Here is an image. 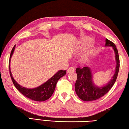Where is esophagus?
Segmentation results:
<instances>
[{
  "mask_svg": "<svg viewBox=\"0 0 129 129\" xmlns=\"http://www.w3.org/2000/svg\"><path fill=\"white\" fill-rule=\"evenodd\" d=\"M75 68L74 67H70L68 69V73H70V72H74L75 71Z\"/></svg>",
  "mask_w": 129,
  "mask_h": 129,
  "instance_id": "1",
  "label": "esophagus"
}]
</instances>
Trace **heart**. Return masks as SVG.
I'll return each instance as SVG.
<instances>
[{
	"mask_svg": "<svg viewBox=\"0 0 129 129\" xmlns=\"http://www.w3.org/2000/svg\"><path fill=\"white\" fill-rule=\"evenodd\" d=\"M88 41H86L85 43H88ZM87 55H88V53H86V56H87Z\"/></svg>",
	"mask_w": 129,
	"mask_h": 129,
	"instance_id": "heart-1",
	"label": "heart"
}]
</instances>
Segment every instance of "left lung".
I'll return each instance as SVG.
<instances>
[{"mask_svg":"<svg viewBox=\"0 0 129 129\" xmlns=\"http://www.w3.org/2000/svg\"><path fill=\"white\" fill-rule=\"evenodd\" d=\"M106 45L112 46L115 53L117 67L115 73L112 79L105 85L99 87L94 84L92 80V74L88 67H80L76 68L77 78L75 84V90L78 97L85 101H90L99 99L110 90L117 80L119 69V58L116 46L112 41L106 39Z\"/></svg>","mask_w":129,"mask_h":129,"instance_id":"8db88e82","label":"left lung"}]
</instances>
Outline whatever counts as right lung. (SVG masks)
Returning a JSON list of instances; mask_svg holds the SVG:
<instances>
[{
    "label": "right lung",
    "instance_id": "1",
    "mask_svg": "<svg viewBox=\"0 0 129 129\" xmlns=\"http://www.w3.org/2000/svg\"><path fill=\"white\" fill-rule=\"evenodd\" d=\"M15 48V45L13 47V48L11 52L10 60H9V69H10V74L12 82L16 88L20 92L27 97L28 99L34 100L36 101H44L48 100L51 97L52 94L53 93L54 89L56 88V84L58 80L62 76L65 75L67 73V71H59L57 73H56L53 77H52L49 80H48L47 82H45L44 84L41 85L38 88L34 89H27L24 87L21 86L17 84L15 81V80L13 78L11 72L10 71V62L11 57L12 55L13 52H14Z\"/></svg>",
    "mask_w": 129,
    "mask_h": 129
}]
</instances>
